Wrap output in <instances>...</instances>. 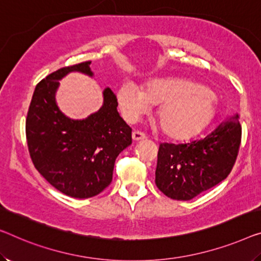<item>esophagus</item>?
I'll return each instance as SVG.
<instances>
[{
	"label": "esophagus",
	"instance_id": "34e87169",
	"mask_svg": "<svg viewBox=\"0 0 261 261\" xmlns=\"http://www.w3.org/2000/svg\"><path fill=\"white\" fill-rule=\"evenodd\" d=\"M146 136L141 131H134L132 132V139L134 141H142V139H145Z\"/></svg>",
	"mask_w": 261,
	"mask_h": 261
}]
</instances>
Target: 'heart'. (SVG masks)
Here are the masks:
<instances>
[{"mask_svg": "<svg viewBox=\"0 0 261 261\" xmlns=\"http://www.w3.org/2000/svg\"><path fill=\"white\" fill-rule=\"evenodd\" d=\"M118 107L124 119L134 123L160 104L157 118L161 129L173 139L196 136L215 115V102L207 91L184 80L155 81L142 91L132 83H125L117 93Z\"/></svg>", "mask_w": 261, "mask_h": 261, "instance_id": "b5f03b06", "label": "heart"}]
</instances>
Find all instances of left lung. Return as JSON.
<instances>
[{"label": "left lung", "mask_w": 261, "mask_h": 261, "mask_svg": "<svg viewBox=\"0 0 261 261\" xmlns=\"http://www.w3.org/2000/svg\"><path fill=\"white\" fill-rule=\"evenodd\" d=\"M240 143L242 125L238 114L228 116L200 139L182 144L162 143L155 185L171 199H192L230 174Z\"/></svg>", "instance_id": "8db88e82"}]
</instances>
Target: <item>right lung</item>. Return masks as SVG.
I'll return each mask as SVG.
<instances>
[{
  "label": "right lung",
  "instance_id": "obj_1",
  "mask_svg": "<svg viewBox=\"0 0 261 261\" xmlns=\"http://www.w3.org/2000/svg\"><path fill=\"white\" fill-rule=\"evenodd\" d=\"M90 64L61 68L42 80L25 120L35 168L58 191L80 199L95 197L110 185L116 158L132 143V130L119 116L110 88L103 91L102 108L85 119H71L58 109V81L72 71L92 76Z\"/></svg>",
  "mask_w": 261,
  "mask_h": 261
}]
</instances>
